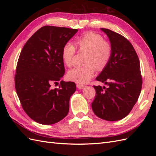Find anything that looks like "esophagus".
Listing matches in <instances>:
<instances>
[{"label":"esophagus","mask_w":156,"mask_h":156,"mask_svg":"<svg viewBox=\"0 0 156 156\" xmlns=\"http://www.w3.org/2000/svg\"><path fill=\"white\" fill-rule=\"evenodd\" d=\"M77 88H79V89H83L84 87H85V86L83 85V84H79V83H77Z\"/></svg>","instance_id":"obj_1"}]
</instances>
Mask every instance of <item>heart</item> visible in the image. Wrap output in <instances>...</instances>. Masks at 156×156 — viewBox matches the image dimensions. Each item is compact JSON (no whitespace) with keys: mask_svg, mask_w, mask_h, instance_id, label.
<instances>
[{"mask_svg":"<svg viewBox=\"0 0 156 156\" xmlns=\"http://www.w3.org/2000/svg\"><path fill=\"white\" fill-rule=\"evenodd\" d=\"M73 44L68 42L62 49V58L68 67H72L76 53V47L79 52H87L84 63L85 65L71 69L68 78L78 83H86L95 73L96 69L101 71L109 62L112 53V47L109 41L104 40L101 34L94 32H88L79 36Z\"/></svg>","mask_w":156,"mask_h":156,"instance_id":"heart-1","label":"heart"}]
</instances>
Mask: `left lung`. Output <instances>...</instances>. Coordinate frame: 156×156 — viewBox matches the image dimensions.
Wrapping results in <instances>:
<instances>
[{
  "label": "left lung",
  "instance_id": "1",
  "mask_svg": "<svg viewBox=\"0 0 156 156\" xmlns=\"http://www.w3.org/2000/svg\"><path fill=\"white\" fill-rule=\"evenodd\" d=\"M112 47L111 58L96 77L108 87L94 86L96 96L92 103L97 116L107 121L124 119L138 100L143 79L140 62L133 45L119 33L102 28Z\"/></svg>",
  "mask_w": 156,
  "mask_h": 156
}]
</instances>
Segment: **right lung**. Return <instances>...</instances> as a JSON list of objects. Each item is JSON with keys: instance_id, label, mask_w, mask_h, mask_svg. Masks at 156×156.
I'll list each match as a JSON object with an SVG mask.
<instances>
[{"instance_id": "obj_1", "label": "right lung", "mask_w": 156, "mask_h": 156, "mask_svg": "<svg viewBox=\"0 0 156 156\" xmlns=\"http://www.w3.org/2000/svg\"><path fill=\"white\" fill-rule=\"evenodd\" d=\"M78 31L76 29L44 26L23 47L16 67L15 87L23 110L37 123L50 125L68 115L69 98L76 90L73 82L61 81L65 73L62 58L64 44Z\"/></svg>"}]
</instances>
